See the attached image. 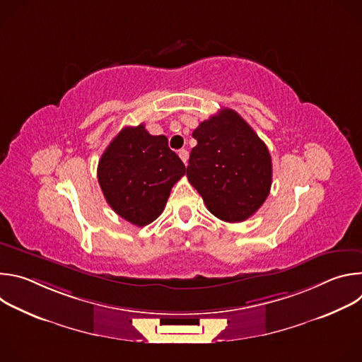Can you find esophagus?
<instances>
[{
	"instance_id": "1",
	"label": "esophagus",
	"mask_w": 362,
	"mask_h": 362,
	"mask_svg": "<svg viewBox=\"0 0 362 362\" xmlns=\"http://www.w3.org/2000/svg\"><path fill=\"white\" fill-rule=\"evenodd\" d=\"M179 158L182 159V162H183L185 165H187V159H189V153H187V150H185V148L179 150Z\"/></svg>"
}]
</instances>
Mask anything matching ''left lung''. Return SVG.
<instances>
[{
  "label": "left lung",
  "mask_w": 362,
  "mask_h": 362,
  "mask_svg": "<svg viewBox=\"0 0 362 362\" xmlns=\"http://www.w3.org/2000/svg\"><path fill=\"white\" fill-rule=\"evenodd\" d=\"M187 179L206 208L225 222H243L267 200L272 160L267 144L232 109L202 122L192 134Z\"/></svg>",
  "instance_id": "obj_1"
}]
</instances>
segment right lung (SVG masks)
Returning a JSON list of instances; mask_svg holds the SVG:
<instances>
[{"instance_id": "1", "label": "right lung", "mask_w": 362, "mask_h": 362, "mask_svg": "<svg viewBox=\"0 0 362 362\" xmlns=\"http://www.w3.org/2000/svg\"><path fill=\"white\" fill-rule=\"evenodd\" d=\"M186 173L166 136H151L144 124L124 127L101 154L98 185L112 209L136 226L163 212L173 185Z\"/></svg>"}]
</instances>
